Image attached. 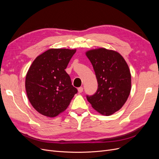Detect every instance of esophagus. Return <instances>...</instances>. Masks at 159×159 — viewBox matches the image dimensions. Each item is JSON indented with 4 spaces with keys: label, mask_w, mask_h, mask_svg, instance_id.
I'll return each mask as SVG.
<instances>
[{
    "label": "esophagus",
    "mask_w": 159,
    "mask_h": 159,
    "mask_svg": "<svg viewBox=\"0 0 159 159\" xmlns=\"http://www.w3.org/2000/svg\"><path fill=\"white\" fill-rule=\"evenodd\" d=\"M78 92L79 93H82L83 92V90H84V88L82 87H80V88H79L78 89Z\"/></svg>",
    "instance_id": "obj_1"
}]
</instances>
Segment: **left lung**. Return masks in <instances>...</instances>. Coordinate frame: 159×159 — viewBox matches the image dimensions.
Instances as JSON below:
<instances>
[{
    "label": "left lung",
    "instance_id": "1",
    "mask_svg": "<svg viewBox=\"0 0 159 159\" xmlns=\"http://www.w3.org/2000/svg\"><path fill=\"white\" fill-rule=\"evenodd\" d=\"M94 69L98 88L92 96L87 95L91 106L98 113L109 116L125 103L131 89L129 66L119 52L104 48L85 52Z\"/></svg>",
    "mask_w": 159,
    "mask_h": 159
}]
</instances>
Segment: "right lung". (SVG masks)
Segmentation results:
<instances>
[{"label":"right lung","instance_id":"right-lung-1","mask_svg":"<svg viewBox=\"0 0 159 159\" xmlns=\"http://www.w3.org/2000/svg\"><path fill=\"white\" fill-rule=\"evenodd\" d=\"M76 50L51 48L36 57L28 70L25 88L38 113L54 117L67 109L78 90L65 69Z\"/></svg>","mask_w":159,"mask_h":159}]
</instances>
